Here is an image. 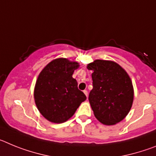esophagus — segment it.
Masks as SVG:
<instances>
[{
  "label": "esophagus",
  "mask_w": 156,
  "mask_h": 156,
  "mask_svg": "<svg viewBox=\"0 0 156 156\" xmlns=\"http://www.w3.org/2000/svg\"><path fill=\"white\" fill-rule=\"evenodd\" d=\"M83 93H84L85 95H86L87 97V96H88V92H87V90H83Z\"/></svg>",
  "instance_id": "esophagus-1"
}]
</instances>
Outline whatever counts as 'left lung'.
<instances>
[{"instance_id":"left-lung-1","label":"left lung","mask_w":156,"mask_h":156,"mask_svg":"<svg viewBox=\"0 0 156 156\" xmlns=\"http://www.w3.org/2000/svg\"><path fill=\"white\" fill-rule=\"evenodd\" d=\"M87 69L93 71V89L88 99L95 117L108 126L122 121L133 100V84L127 73L117 63L106 60H95Z\"/></svg>"}]
</instances>
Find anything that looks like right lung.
Instances as JSON below:
<instances>
[{"label":"right lung","instance_id":"right-lung-1","mask_svg":"<svg viewBox=\"0 0 156 156\" xmlns=\"http://www.w3.org/2000/svg\"><path fill=\"white\" fill-rule=\"evenodd\" d=\"M79 66L76 62L57 58L48 63L38 76L34 89L36 105L50 122L67 121L87 99L73 78L74 70Z\"/></svg>","mask_w":156,"mask_h":156}]
</instances>
